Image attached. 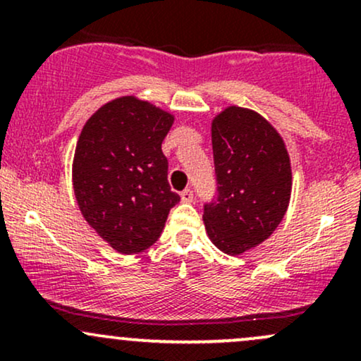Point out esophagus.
Here are the masks:
<instances>
[{"label": "esophagus", "instance_id": "1", "mask_svg": "<svg viewBox=\"0 0 361 361\" xmlns=\"http://www.w3.org/2000/svg\"><path fill=\"white\" fill-rule=\"evenodd\" d=\"M181 202H185V204H190V202H193V190L186 188L181 192Z\"/></svg>", "mask_w": 361, "mask_h": 361}]
</instances>
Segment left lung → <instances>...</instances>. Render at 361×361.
Returning a JSON list of instances; mask_svg holds the SVG:
<instances>
[{
	"label": "left lung",
	"mask_w": 361,
	"mask_h": 361,
	"mask_svg": "<svg viewBox=\"0 0 361 361\" xmlns=\"http://www.w3.org/2000/svg\"><path fill=\"white\" fill-rule=\"evenodd\" d=\"M217 200L204 207L210 241L243 255L273 234L288 209L292 168L283 139L258 111L227 106L212 120Z\"/></svg>",
	"instance_id": "1"
}]
</instances>
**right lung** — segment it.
Returning a JSON list of instances; mask_svg holds the SVG:
<instances>
[{
  "mask_svg": "<svg viewBox=\"0 0 361 361\" xmlns=\"http://www.w3.org/2000/svg\"><path fill=\"white\" fill-rule=\"evenodd\" d=\"M175 115L137 97H120L86 120L73 161L82 217L103 241L135 255L157 241L180 202L168 183L164 137Z\"/></svg>",
  "mask_w": 361,
  "mask_h": 361,
  "instance_id": "add662e5",
  "label": "right lung"
}]
</instances>
